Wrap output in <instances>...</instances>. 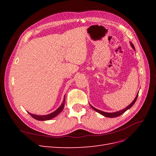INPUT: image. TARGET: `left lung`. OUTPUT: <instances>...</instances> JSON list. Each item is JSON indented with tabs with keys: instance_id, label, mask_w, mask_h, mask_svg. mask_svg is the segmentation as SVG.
<instances>
[{
	"instance_id": "obj_1",
	"label": "left lung",
	"mask_w": 156,
	"mask_h": 156,
	"mask_svg": "<svg viewBox=\"0 0 156 156\" xmlns=\"http://www.w3.org/2000/svg\"><path fill=\"white\" fill-rule=\"evenodd\" d=\"M130 45H131V46L132 47V48H133V49L135 51V47H134L133 44L131 43V42H130ZM138 94H139V92L137 93V94H136V96L135 98L134 99V100H133V101H132V103H130V104H129L128 106L126 107L125 108H124V109L120 110V111H119L114 112H103V111H100V110H99V109H97V108H96L95 107H93V106H92L90 104V107L93 108V109H94V111H96V112H98V113H100V115H103V116H105V117H108V118H115V117L119 116H120L121 115L123 114V113H124L127 110L129 109V108L134 105V103H135V101H136V99H137Z\"/></svg>"
}]
</instances>
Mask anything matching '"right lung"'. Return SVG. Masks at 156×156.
Returning a JSON list of instances; mask_svg holds the SVG:
<instances>
[{
	"mask_svg": "<svg viewBox=\"0 0 156 156\" xmlns=\"http://www.w3.org/2000/svg\"><path fill=\"white\" fill-rule=\"evenodd\" d=\"M64 105H65V96H64V100L63 101L62 103V104L61 105L56 109V111H55L54 112L50 113L49 115H34V114H32V113L29 112V114L32 117L34 118V119L37 120H41V121H44V120H49L52 119H53L55 116H57L59 113H60L62 111V110L64 109Z\"/></svg>",
	"mask_w": 156,
	"mask_h": 156,
	"instance_id": "add662e5",
	"label": "right lung"
}]
</instances>
